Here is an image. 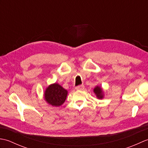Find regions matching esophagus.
<instances>
[{
  "instance_id": "34e87169",
  "label": "esophagus",
  "mask_w": 148,
  "mask_h": 148,
  "mask_svg": "<svg viewBox=\"0 0 148 148\" xmlns=\"http://www.w3.org/2000/svg\"><path fill=\"white\" fill-rule=\"evenodd\" d=\"M84 88V86L83 85V84H81V85H79L76 87V89L77 90H83Z\"/></svg>"
}]
</instances>
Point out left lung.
Instances as JSON below:
<instances>
[{"label": "left lung", "mask_w": 148, "mask_h": 148, "mask_svg": "<svg viewBox=\"0 0 148 148\" xmlns=\"http://www.w3.org/2000/svg\"><path fill=\"white\" fill-rule=\"evenodd\" d=\"M93 92L96 94L97 97H98L99 99H102L103 95H102V91L101 88H100L99 86L95 87V89H94V90H93Z\"/></svg>", "instance_id": "obj_1"}]
</instances>
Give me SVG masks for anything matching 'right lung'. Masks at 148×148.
I'll return each instance as SVG.
<instances>
[{"mask_svg": "<svg viewBox=\"0 0 148 148\" xmlns=\"http://www.w3.org/2000/svg\"><path fill=\"white\" fill-rule=\"evenodd\" d=\"M67 95V91L55 83L49 86L45 92V99L47 102L53 106H60L64 103Z\"/></svg>", "mask_w": 148, "mask_h": 148, "instance_id": "obj_1", "label": "right lung"}]
</instances>
